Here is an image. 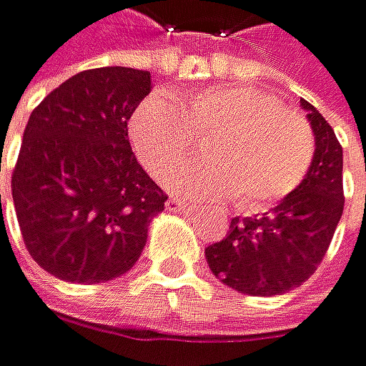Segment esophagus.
<instances>
[{"label":"esophagus","mask_w":366,"mask_h":366,"mask_svg":"<svg viewBox=\"0 0 366 366\" xmlns=\"http://www.w3.org/2000/svg\"><path fill=\"white\" fill-rule=\"evenodd\" d=\"M166 209H168V211H187L189 204H187L184 200H179V198H168Z\"/></svg>","instance_id":"esophagus-1"}]
</instances>
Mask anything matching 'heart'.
Listing matches in <instances>:
<instances>
[{
	"instance_id": "1",
	"label": "heart",
	"mask_w": 366,
	"mask_h": 366,
	"mask_svg": "<svg viewBox=\"0 0 366 366\" xmlns=\"http://www.w3.org/2000/svg\"><path fill=\"white\" fill-rule=\"evenodd\" d=\"M128 134L148 173L168 179L204 142V164L187 166L171 189L193 198H232L238 211H263L286 200L306 179L315 159V137L292 109L265 92L214 85L177 97L139 103Z\"/></svg>"
}]
</instances>
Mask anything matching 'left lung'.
Returning a JSON list of instances; mask_svg holds the SVG:
<instances>
[{
  "instance_id": "obj_1",
  "label": "left lung",
  "mask_w": 366,
  "mask_h": 366,
  "mask_svg": "<svg viewBox=\"0 0 366 366\" xmlns=\"http://www.w3.org/2000/svg\"><path fill=\"white\" fill-rule=\"evenodd\" d=\"M302 107L315 134L302 187L261 218H234L229 234L204 249L211 272L238 292L272 297L302 286L326 257L345 211L342 146L315 107Z\"/></svg>"
}]
</instances>
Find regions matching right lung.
<instances>
[{
  "instance_id": "add662e5",
  "label": "right lung",
  "mask_w": 366,
  "mask_h": 366,
  "mask_svg": "<svg viewBox=\"0 0 366 366\" xmlns=\"http://www.w3.org/2000/svg\"><path fill=\"white\" fill-rule=\"evenodd\" d=\"M150 87L144 69H87L31 112L11 189L24 245L49 274L103 283L142 257L148 224L168 200L128 142V121Z\"/></svg>"
}]
</instances>
